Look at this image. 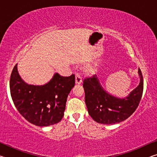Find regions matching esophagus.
Here are the masks:
<instances>
[{"label":"esophagus","mask_w":157,"mask_h":157,"mask_svg":"<svg viewBox=\"0 0 157 157\" xmlns=\"http://www.w3.org/2000/svg\"><path fill=\"white\" fill-rule=\"evenodd\" d=\"M82 77L79 74H76L75 75V84H80L82 83Z\"/></svg>","instance_id":"esophagus-1"}]
</instances>
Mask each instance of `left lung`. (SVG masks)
<instances>
[{
  "mask_svg": "<svg viewBox=\"0 0 157 157\" xmlns=\"http://www.w3.org/2000/svg\"><path fill=\"white\" fill-rule=\"evenodd\" d=\"M139 84L125 97H118L103 88L98 77L84 80L85 103L90 116L98 123L113 124L126 120L135 110L141 99L143 79L140 68L138 71Z\"/></svg>",
  "mask_w": 157,
  "mask_h": 157,
  "instance_id": "obj_1",
  "label": "left lung"
}]
</instances>
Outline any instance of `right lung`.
I'll return each mask as SVG.
<instances>
[{
  "label": "right lung",
  "instance_id": "1",
  "mask_svg": "<svg viewBox=\"0 0 157 157\" xmlns=\"http://www.w3.org/2000/svg\"><path fill=\"white\" fill-rule=\"evenodd\" d=\"M15 65L10 77V94L21 116L36 126L46 127L62 120L68 94L75 86V75L55 73L42 85L30 84L21 78Z\"/></svg>",
  "mask_w": 157,
  "mask_h": 157
}]
</instances>
